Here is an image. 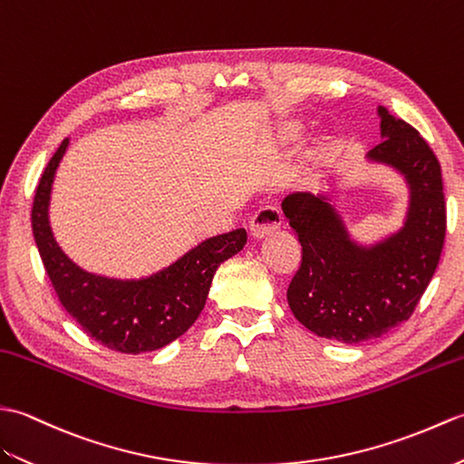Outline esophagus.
<instances>
[{"instance_id":"esophagus-1","label":"esophagus","mask_w":464,"mask_h":464,"mask_svg":"<svg viewBox=\"0 0 464 464\" xmlns=\"http://www.w3.org/2000/svg\"><path fill=\"white\" fill-rule=\"evenodd\" d=\"M284 222L282 214L277 208H262L254 214L252 224H250V234L252 238L256 240H262L267 238V236H272L277 228H280Z\"/></svg>"}]
</instances>
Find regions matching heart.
<instances>
[{"label":"heart","instance_id":"b5f03b06","mask_svg":"<svg viewBox=\"0 0 464 464\" xmlns=\"http://www.w3.org/2000/svg\"><path fill=\"white\" fill-rule=\"evenodd\" d=\"M297 135H300V125H295V122H285V125H282L280 139L290 140V139H295Z\"/></svg>","mask_w":464,"mask_h":464}]
</instances>
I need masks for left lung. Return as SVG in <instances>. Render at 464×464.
Returning <instances> with one entry per match:
<instances>
[{
  "instance_id": "left-lung-1",
  "label": "left lung",
  "mask_w": 464,
  "mask_h": 464,
  "mask_svg": "<svg viewBox=\"0 0 464 464\" xmlns=\"http://www.w3.org/2000/svg\"><path fill=\"white\" fill-rule=\"evenodd\" d=\"M381 140L367 162L403 177V226L372 244L357 242L332 192H294L282 210L302 244V266L287 287L295 319L319 337L362 343L407 322L433 277L447 232L440 164L425 139L377 107Z\"/></svg>"
}]
</instances>
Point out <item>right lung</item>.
<instances>
[{"instance_id":"1","label":"right lung","mask_w":464,"mask_h":464,"mask_svg":"<svg viewBox=\"0 0 464 464\" xmlns=\"http://www.w3.org/2000/svg\"><path fill=\"white\" fill-rule=\"evenodd\" d=\"M67 147L69 139L51 157L31 210L37 250L61 305L89 337L112 352L137 355L169 345L197 322L216 270L244 248L246 230L206 238L170 266L137 280L87 272L61 250L49 224L51 190Z\"/></svg>"}]
</instances>
